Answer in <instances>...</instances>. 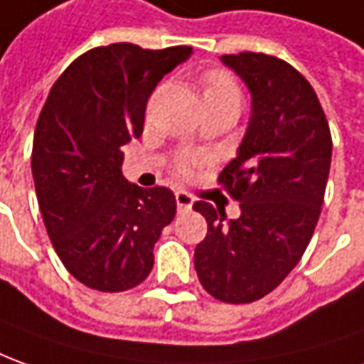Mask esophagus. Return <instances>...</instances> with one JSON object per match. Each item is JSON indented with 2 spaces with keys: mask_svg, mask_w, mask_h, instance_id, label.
I'll return each instance as SVG.
<instances>
[{
  "mask_svg": "<svg viewBox=\"0 0 364 364\" xmlns=\"http://www.w3.org/2000/svg\"><path fill=\"white\" fill-rule=\"evenodd\" d=\"M192 204H194V198L190 196L188 192H184V190H180V192H176L178 212H188V210L192 208Z\"/></svg>",
  "mask_w": 364,
  "mask_h": 364,
  "instance_id": "esophagus-1",
  "label": "esophagus"
}]
</instances>
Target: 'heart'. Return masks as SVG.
<instances>
[{
	"instance_id": "obj_1",
	"label": "heart",
	"mask_w": 364,
	"mask_h": 364,
	"mask_svg": "<svg viewBox=\"0 0 364 364\" xmlns=\"http://www.w3.org/2000/svg\"><path fill=\"white\" fill-rule=\"evenodd\" d=\"M210 97H237L240 99L235 82L225 73H210L204 79V99H210ZM198 166H200V158L194 154H182L174 164L176 172L182 176H192Z\"/></svg>"
}]
</instances>
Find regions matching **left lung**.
<instances>
[{
    "label": "left lung",
    "mask_w": 364,
    "mask_h": 364,
    "mask_svg": "<svg viewBox=\"0 0 364 364\" xmlns=\"http://www.w3.org/2000/svg\"><path fill=\"white\" fill-rule=\"evenodd\" d=\"M247 85L252 117L237 156L218 182L240 202L225 214L200 200L208 234L194 265L202 287L224 303H252L273 291L299 263L319 220L331 168V130L309 81L263 53L222 55Z\"/></svg>",
    "instance_id": "left-lung-1"
}]
</instances>
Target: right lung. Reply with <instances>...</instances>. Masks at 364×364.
I'll list each match as a JSON object with an SVG mask.
<instances>
[{"label":"right lung","mask_w":364,"mask_h":364,"mask_svg":"<svg viewBox=\"0 0 364 364\" xmlns=\"http://www.w3.org/2000/svg\"><path fill=\"white\" fill-rule=\"evenodd\" d=\"M190 55L186 45L95 47L45 101L31 154L37 202L59 259L91 289L127 291L144 282L162 228L176 215L172 190L122 176L120 149L142 134L150 95Z\"/></svg>","instance_id":"right-lung-1"}]
</instances>
